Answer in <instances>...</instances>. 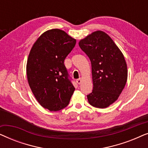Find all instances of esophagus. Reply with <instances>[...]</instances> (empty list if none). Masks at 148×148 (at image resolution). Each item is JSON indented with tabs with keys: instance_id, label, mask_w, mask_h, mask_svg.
Segmentation results:
<instances>
[{
	"instance_id": "obj_1",
	"label": "esophagus",
	"mask_w": 148,
	"mask_h": 148,
	"mask_svg": "<svg viewBox=\"0 0 148 148\" xmlns=\"http://www.w3.org/2000/svg\"><path fill=\"white\" fill-rule=\"evenodd\" d=\"M76 82H77V83L78 84H80L81 83H82V78H79V79H77Z\"/></svg>"
}]
</instances>
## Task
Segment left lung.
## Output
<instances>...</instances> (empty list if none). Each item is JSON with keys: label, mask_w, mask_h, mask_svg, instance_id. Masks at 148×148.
<instances>
[{"label": "left lung", "mask_w": 148, "mask_h": 148, "mask_svg": "<svg viewBox=\"0 0 148 148\" xmlns=\"http://www.w3.org/2000/svg\"><path fill=\"white\" fill-rule=\"evenodd\" d=\"M90 59L92 92L87 96L92 106L105 108L117 100L127 80V66L122 52L108 34L96 31L79 42Z\"/></svg>", "instance_id": "8db88e82"}]
</instances>
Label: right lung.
<instances>
[{"label": "right lung", "instance_id": "1", "mask_svg": "<svg viewBox=\"0 0 148 148\" xmlns=\"http://www.w3.org/2000/svg\"><path fill=\"white\" fill-rule=\"evenodd\" d=\"M75 44L65 32L52 29L38 38L29 52L28 84L39 104L50 111L65 108L75 91L64 60Z\"/></svg>", "mask_w": 148, "mask_h": 148}]
</instances>
